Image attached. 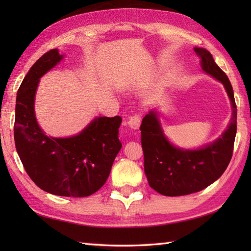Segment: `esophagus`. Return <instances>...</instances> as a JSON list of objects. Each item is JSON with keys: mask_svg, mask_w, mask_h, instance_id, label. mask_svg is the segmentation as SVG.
<instances>
[{"mask_svg": "<svg viewBox=\"0 0 251 251\" xmlns=\"http://www.w3.org/2000/svg\"><path fill=\"white\" fill-rule=\"evenodd\" d=\"M127 124L131 127V129H138L141 124V115L134 114L130 116L128 119V122H127Z\"/></svg>", "mask_w": 251, "mask_h": 251, "instance_id": "1", "label": "esophagus"}]
</instances>
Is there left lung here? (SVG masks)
<instances>
[{
  "label": "left lung",
  "instance_id": "obj_1",
  "mask_svg": "<svg viewBox=\"0 0 251 251\" xmlns=\"http://www.w3.org/2000/svg\"><path fill=\"white\" fill-rule=\"evenodd\" d=\"M202 70L225 85L232 102V117L227 129L212 145L200 150H181L170 145L159 126L156 112L142 119L141 146L145 173L153 190L166 196L188 195L200 192L219 179L228 166L236 136L237 109L232 85L226 74L204 49H194Z\"/></svg>",
  "mask_w": 251,
  "mask_h": 251
}]
</instances>
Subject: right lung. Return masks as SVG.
Wrapping results in <instances>:
<instances>
[{"mask_svg":"<svg viewBox=\"0 0 251 251\" xmlns=\"http://www.w3.org/2000/svg\"><path fill=\"white\" fill-rule=\"evenodd\" d=\"M61 59L57 49L50 50L25 76L16 98L15 146L26 174L40 189L54 195L85 197L97 192L109 177L122 148V117L100 116L70 138L45 136L35 120L34 96L39 78Z\"/></svg>","mask_w":251,"mask_h":251,"instance_id":"1","label":"right lung"}]
</instances>
